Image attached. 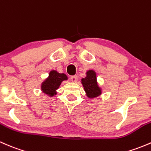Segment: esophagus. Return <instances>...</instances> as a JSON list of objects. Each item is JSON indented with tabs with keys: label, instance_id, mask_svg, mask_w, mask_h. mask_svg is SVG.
<instances>
[{
	"label": "esophagus",
	"instance_id": "obj_1",
	"mask_svg": "<svg viewBox=\"0 0 151 151\" xmlns=\"http://www.w3.org/2000/svg\"><path fill=\"white\" fill-rule=\"evenodd\" d=\"M70 79H71V80L73 82V83H76L77 80V77L76 75L71 76V77H70Z\"/></svg>",
	"mask_w": 151,
	"mask_h": 151
}]
</instances>
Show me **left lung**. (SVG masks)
<instances>
[{"instance_id":"1","label":"left lung","mask_w":151,"mask_h":151,"mask_svg":"<svg viewBox=\"0 0 151 151\" xmlns=\"http://www.w3.org/2000/svg\"><path fill=\"white\" fill-rule=\"evenodd\" d=\"M81 83L86 93L87 97L89 99H95L101 95L102 89L97 82L96 73L94 70H88L86 72V77L82 78Z\"/></svg>"}]
</instances>
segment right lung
Here are the masks:
<instances>
[{
  "instance_id": "add662e5",
  "label": "right lung",
  "mask_w": 151,
  "mask_h": 151,
  "mask_svg": "<svg viewBox=\"0 0 151 151\" xmlns=\"http://www.w3.org/2000/svg\"><path fill=\"white\" fill-rule=\"evenodd\" d=\"M68 80V77L64 73H59L56 70H52L49 76L41 84V91L50 97L54 96L58 93V89L63 81Z\"/></svg>"
}]
</instances>
